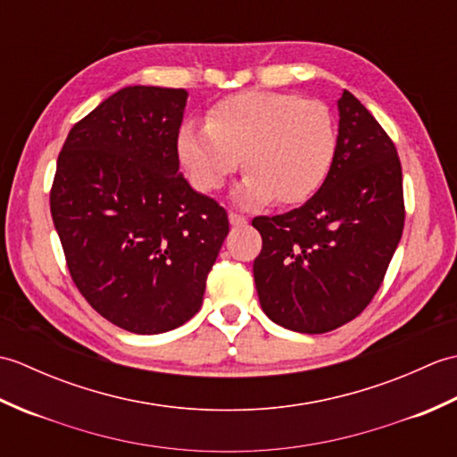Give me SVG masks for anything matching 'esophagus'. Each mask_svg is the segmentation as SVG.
Here are the masks:
<instances>
[{
    "label": "esophagus",
    "instance_id": "1",
    "mask_svg": "<svg viewBox=\"0 0 457 457\" xmlns=\"http://www.w3.org/2000/svg\"><path fill=\"white\" fill-rule=\"evenodd\" d=\"M228 218H229L231 226H245V223H247V218L241 216V213H237V212H229Z\"/></svg>",
    "mask_w": 457,
    "mask_h": 457
}]
</instances>
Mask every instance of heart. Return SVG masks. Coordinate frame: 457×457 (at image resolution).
Instances as JSON below:
<instances>
[{
  "mask_svg": "<svg viewBox=\"0 0 457 457\" xmlns=\"http://www.w3.org/2000/svg\"><path fill=\"white\" fill-rule=\"evenodd\" d=\"M337 147L328 105L298 94L251 90L213 105L208 123L188 121L177 151L192 187L213 192L239 169L249 170L234 190L239 206L278 200L298 204L322 187Z\"/></svg>",
  "mask_w": 457,
  "mask_h": 457,
  "instance_id": "b5f03b06",
  "label": "heart"
}]
</instances>
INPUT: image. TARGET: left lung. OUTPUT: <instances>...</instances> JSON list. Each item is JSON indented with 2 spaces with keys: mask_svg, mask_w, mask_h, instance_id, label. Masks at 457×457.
Returning <instances> with one entry per match:
<instances>
[{
  "mask_svg": "<svg viewBox=\"0 0 457 457\" xmlns=\"http://www.w3.org/2000/svg\"><path fill=\"white\" fill-rule=\"evenodd\" d=\"M334 164L300 208L257 216L253 277L263 312L300 334H324L367 308L404 228L395 143L352 92L337 100Z\"/></svg>",
  "mask_w": 457,
  "mask_h": 457,
  "instance_id": "left-lung-1",
  "label": "left lung"
}]
</instances>
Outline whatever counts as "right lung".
Listing matches in <instances>:
<instances>
[{
  "label": "right lung",
  "mask_w": 457,
  "mask_h": 457,
  "mask_svg": "<svg viewBox=\"0 0 457 457\" xmlns=\"http://www.w3.org/2000/svg\"><path fill=\"white\" fill-rule=\"evenodd\" d=\"M188 92L128 86L74 125L51 213L74 285L112 324L162 334L198 312L229 231L216 200L179 172Z\"/></svg>",
  "instance_id": "right-lung-1"
}]
</instances>
